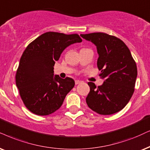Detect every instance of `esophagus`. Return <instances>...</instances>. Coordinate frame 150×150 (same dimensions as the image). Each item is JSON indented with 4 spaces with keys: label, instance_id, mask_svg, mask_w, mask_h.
Listing matches in <instances>:
<instances>
[{
    "label": "esophagus",
    "instance_id": "34e87169",
    "mask_svg": "<svg viewBox=\"0 0 150 150\" xmlns=\"http://www.w3.org/2000/svg\"><path fill=\"white\" fill-rule=\"evenodd\" d=\"M81 82V81H79V80H75V84H80V83Z\"/></svg>",
    "mask_w": 150,
    "mask_h": 150
}]
</instances>
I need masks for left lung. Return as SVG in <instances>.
Instances as JSON below:
<instances>
[{"label": "left lung", "instance_id": "8db88e82", "mask_svg": "<svg viewBox=\"0 0 150 150\" xmlns=\"http://www.w3.org/2000/svg\"><path fill=\"white\" fill-rule=\"evenodd\" d=\"M97 47V65L105 79L96 87L88 82L90 92L86 98L88 107L100 115H111L122 110L134 92L137 66L129 49L115 36L103 33L81 35Z\"/></svg>", "mask_w": 150, "mask_h": 150}]
</instances>
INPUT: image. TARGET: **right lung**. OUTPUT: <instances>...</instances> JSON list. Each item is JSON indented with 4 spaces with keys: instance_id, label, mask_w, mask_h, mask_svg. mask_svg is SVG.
Here are the masks:
<instances>
[{
    "instance_id": "right-lung-1",
    "label": "right lung",
    "mask_w": 150,
    "mask_h": 150,
    "mask_svg": "<svg viewBox=\"0 0 150 150\" xmlns=\"http://www.w3.org/2000/svg\"><path fill=\"white\" fill-rule=\"evenodd\" d=\"M82 40L77 34L48 32L32 41L21 57L16 84L26 108L38 115L54 113L75 86L71 77L54 76V66L64 49Z\"/></svg>"
}]
</instances>
